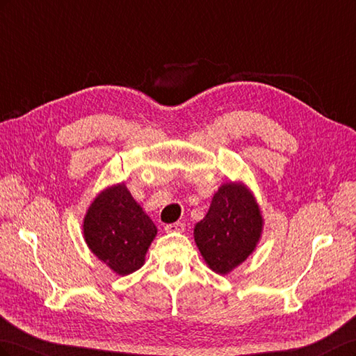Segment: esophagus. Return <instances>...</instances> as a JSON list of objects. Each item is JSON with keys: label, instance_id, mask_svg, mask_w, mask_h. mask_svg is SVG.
<instances>
[{"label": "esophagus", "instance_id": "1", "mask_svg": "<svg viewBox=\"0 0 356 356\" xmlns=\"http://www.w3.org/2000/svg\"><path fill=\"white\" fill-rule=\"evenodd\" d=\"M184 222H174V224H168L165 225V232L166 233H181L184 232Z\"/></svg>", "mask_w": 356, "mask_h": 356}]
</instances>
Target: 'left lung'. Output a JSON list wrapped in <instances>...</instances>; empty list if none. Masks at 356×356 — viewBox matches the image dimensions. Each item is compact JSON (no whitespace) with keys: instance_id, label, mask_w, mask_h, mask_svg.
Instances as JSON below:
<instances>
[{"instance_id":"obj_1","label":"left lung","mask_w":356,"mask_h":356,"mask_svg":"<svg viewBox=\"0 0 356 356\" xmlns=\"http://www.w3.org/2000/svg\"><path fill=\"white\" fill-rule=\"evenodd\" d=\"M261 232L263 217L252 193L242 182H225L196 224L195 241L209 268L227 275L252 254Z\"/></svg>"}]
</instances>
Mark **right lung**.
I'll list each match as a JSON object with an SVG mask.
<instances>
[{
	"label": "right lung",
	"instance_id": "right-lung-1",
	"mask_svg": "<svg viewBox=\"0 0 356 356\" xmlns=\"http://www.w3.org/2000/svg\"><path fill=\"white\" fill-rule=\"evenodd\" d=\"M89 250L117 275L141 268L157 227L124 184L105 188L95 197L83 222Z\"/></svg>",
	"mask_w": 356,
	"mask_h": 356
}]
</instances>
